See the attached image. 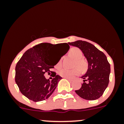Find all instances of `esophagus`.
<instances>
[{"label": "esophagus", "mask_w": 124, "mask_h": 124, "mask_svg": "<svg viewBox=\"0 0 124 124\" xmlns=\"http://www.w3.org/2000/svg\"><path fill=\"white\" fill-rule=\"evenodd\" d=\"M66 79H67V80H68L69 81H70V82H72V81H73V80H72V79H69V78H66Z\"/></svg>", "instance_id": "esophagus-1"}]
</instances>
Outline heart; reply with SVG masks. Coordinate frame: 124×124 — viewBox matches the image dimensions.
Segmentation results:
<instances>
[{"label":"heart","instance_id":"obj_1","mask_svg":"<svg viewBox=\"0 0 124 124\" xmlns=\"http://www.w3.org/2000/svg\"><path fill=\"white\" fill-rule=\"evenodd\" d=\"M69 55L75 59V66H77L80 70H85L87 68V63L86 61L83 60L82 58H83V52L79 48L76 47L72 48L69 50ZM62 65L61 63V59L58 61L56 63V67L57 68H60ZM79 68H75L73 69H67V68H63L59 70L58 73L61 76L66 78H72L73 76L78 75L80 72Z\"/></svg>","mask_w":124,"mask_h":124}]
</instances>
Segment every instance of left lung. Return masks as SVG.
<instances>
[{"mask_svg":"<svg viewBox=\"0 0 124 124\" xmlns=\"http://www.w3.org/2000/svg\"><path fill=\"white\" fill-rule=\"evenodd\" d=\"M72 46L79 48L88 62L86 74L80 89L75 90L78 96L87 100H94L103 95L109 83L110 65L103 52L94 45L82 40L69 42Z\"/></svg>","mask_w":124,"mask_h":124,"instance_id":"left-lung-1","label":"left lung"}]
</instances>
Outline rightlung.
Returning a JSON list of instances; mask_svg holds the SVG:
<instances>
[{
	"label": "right lung",
	"instance_id": "obj_1",
	"mask_svg": "<svg viewBox=\"0 0 124 124\" xmlns=\"http://www.w3.org/2000/svg\"><path fill=\"white\" fill-rule=\"evenodd\" d=\"M57 44L41 43L28 49L23 55L16 66V83L24 96L34 102L48 99L53 93L62 78L51 69L58 63L69 49L67 43L60 44L65 48L61 56L52 59L54 50ZM51 72L53 78L50 81L44 76Z\"/></svg>",
	"mask_w": 124,
	"mask_h": 124
}]
</instances>
